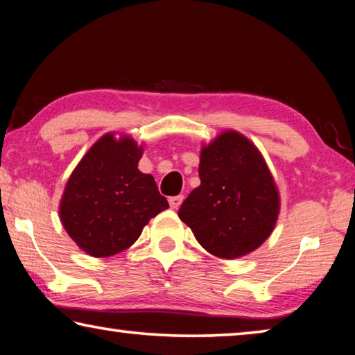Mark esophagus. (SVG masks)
Instances as JSON below:
<instances>
[{"instance_id":"esophagus-1","label":"esophagus","mask_w":355,"mask_h":355,"mask_svg":"<svg viewBox=\"0 0 355 355\" xmlns=\"http://www.w3.org/2000/svg\"><path fill=\"white\" fill-rule=\"evenodd\" d=\"M183 202V196H173L169 199V205L172 209H177L180 205H182Z\"/></svg>"}]
</instances>
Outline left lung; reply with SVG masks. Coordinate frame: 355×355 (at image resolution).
<instances>
[{"mask_svg":"<svg viewBox=\"0 0 355 355\" xmlns=\"http://www.w3.org/2000/svg\"><path fill=\"white\" fill-rule=\"evenodd\" d=\"M199 177L200 186L186 197L178 216L203 249L235 260L271 236L280 196L254 142L235 130L222 131L202 146Z\"/></svg>","mask_w":355,"mask_h":355,"instance_id":"1","label":"left lung"}]
</instances>
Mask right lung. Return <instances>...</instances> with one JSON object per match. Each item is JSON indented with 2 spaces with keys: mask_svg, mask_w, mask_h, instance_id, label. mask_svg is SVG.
<instances>
[{
  "mask_svg": "<svg viewBox=\"0 0 355 355\" xmlns=\"http://www.w3.org/2000/svg\"><path fill=\"white\" fill-rule=\"evenodd\" d=\"M142 153L133 137L106 133L71 172L59 218L87 255L105 258L128 249L148 220L169 208L155 178L137 169Z\"/></svg>",
  "mask_w": 355,
  "mask_h": 355,
  "instance_id": "obj_1",
  "label": "right lung"
}]
</instances>
